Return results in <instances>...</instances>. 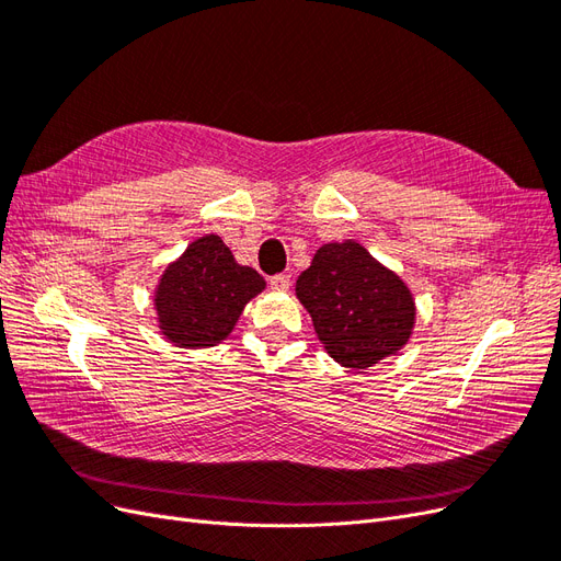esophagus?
<instances>
[{
	"label": "esophagus",
	"mask_w": 561,
	"mask_h": 561,
	"mask_svg": "<svg viewBox=\"0 0 561 561\" xmlns=\"http://www.w3.org/2000/svg\"><path fill=\"white\" fill-rule=\"evenodd\" d=\"M268 287H271V290L285 293L287 287H290V276H287V274H276V276H271V278H268Z\"/></svg>",
	"instance_id": "1"
}]
</instances>
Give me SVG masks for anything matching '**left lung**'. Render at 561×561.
<instances>
[{"mask_svg":"<svg viewBox=\"0 0 561 561\" xmlns=\"http://www.w3.org/2000/svg\"><path fill=\"white\" fill-rule=\"evenodd\" d=\"M297 297L322 346L351 369L377 365L412 334L414 301L407 285L355 241L322 245L297 278Z\"/></svg>","mask_w":561,"mask_h":561,"instance_id":"obj_1","label":"left lung"}]
</instances>
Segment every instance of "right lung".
<instances>
[{
  "instance_id": "obj_1",
  "label": "right lung",
  "mask_w": 561,
  "mask_h": 561,
  "mask_svg": "<svg viewBox=\"0 0 561 561\" xmlns=\"http://www.w3.org/2000/svg\"><path fill=\"white\" fill-rule=\"evenodd\" d=\"M262 290L264 278L257 271L236 264L219 236H203L161 278L157 290L161 330L178 346H215Z\"/></svg>"
}]
</instances>
